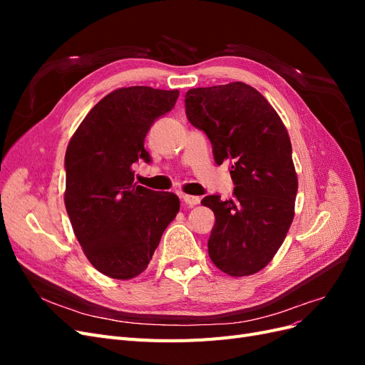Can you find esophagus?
<instances>
[{"label": "esophagus", "mask_w": 365, "mask_h": 365, "mask_svg": "<svg viewBox=\"0 0 365 365\" xmlns=\"http://www.w3.org/2000/svg\"><path fill=\"white\" fill-rule=\"evenodd\" d=\"M182 201H184L187 205L193 207V205H197V204H200L201 197H200V196H193V195H182Z\"/></svg>", "instance_id": "1"}]
</instances>
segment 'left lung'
I'll use <instances>...</instances> for the list:
<instances>
[{
    "label": "left lung",
    "mask_w": 365,
    "mask_h": 365,
    "mask_svg": "<svg viewBox=\"0 0 365 365\" xmlns=\"http://www.w3.org/2000/svg\"><path fill=\"white\" fill-rule=\"evenodd\" d=\"M185 115L205 132L216 164L230 163L235 196L201 201L215 225L208 256L216 267L242 277L267 267L294 219L298 189L292 146L283 121L257 90L244 82L193 88Z\"/></svg>",
    "instance_id": "obj_1"
}]
</instances>
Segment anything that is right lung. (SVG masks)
Instances as JSON below:
<instances>
[{"mask_svg": "<svg viewBox=\"0 0 365 365\" xmlns=\"http://www.w3.org/2000/svg\"><path fill=\"white\" fill-rule=\"evenodd\" d=\"M180 91L118 88L103 97L74 132L65 153V208L93 267L128 280L148 268L180 210V197L134 182L132 165L150 163L145 138L172 111Z\"/></svg>", "mask_w": 365, "mask_h": 365, "instance_id": "obj_1", "label": "right lung"}]
</instances>
